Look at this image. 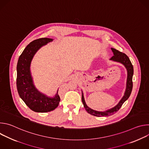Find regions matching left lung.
Returning a JSON list of instances; mask_svg holds the SVG:
<instances>
[{
	"instance_id": "obj_1",
	"label": "left lung",
	"mask_w": 149,
	"mask_h": 149,
	"mask_svg": "<svg viewBox=\"0 0 149 149\" xmlns=\"http://www.w3.org/2000/svg\"><path fill=\"white\" fill-rule=\"evenodd\" d=\"M112 51L113 52L114 56H113L111 58V60H113L114 61L118 62L121 63L123 64L125 67L126 68L127 70V85H126V90L124 93V95L121 98L120 101L118 102V104L116 105L114 107L107 110L105 111H95L94 110H92L91 109L89 108L87 105L86 102H85L83 94L82 93V101L84 104V107L86 109V111L90 114L97 117H101V116H110L114 114H115L117 111H118V110L121 108L123 103L128 99L131 94L132 88H133V75L134 72L133 70V66L132 63L129 59V58L127 56V55H125L124 53H123L121 52H120L119 51L114 49L111 48Z\"/></svg>"
}]
</instances>
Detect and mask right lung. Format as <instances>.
<instances>
[{
  "mask_svg": "<svg viewBox=\"0 0 149 149\" xmlns=\"http://www.w3.org/2000/svg\"><path fill=\"white\" fill-rule=\"evenodd\" d=\"M52 39L42 38L33 40L20 55L17 63L16 87L20 97L28 107L35 112L46 113L55 110L59 104L58 90L54 97H48L35 87L31 75V61L37 51Z\"/></svg>",
  "mask_w": 149,
  "mask_h": 149,
  "instance_id": "right-lung-1",
  "label": "right lung"
}]
</instances>
